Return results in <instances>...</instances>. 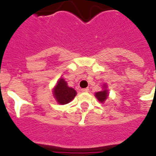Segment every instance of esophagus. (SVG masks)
<instances>
[{
    "label": "esophagus",
    "instance_id": "obj_1",
    "mask_svg": "<svg viewBox=\"0 0 156 156\" xmlns=\"http://www.w3.org/2000/svg\"><path fill=\"white\" fill-rule=\"evenodd\" d=\"M82 92H85V93H87V92H89V89H88V88H85V89H82Z\"/></svg>",
    "mask_w": 156,
    "mask_h": 156
}]
</instances>
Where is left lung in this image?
<instances>
[{
	"instance_id": "1",
	"label": "left lung",
	"mask_w": 156,
	"mask_h": 156,
	"mask_svg": "<svg viewBox=\"0 0 156 156\" xmlns=\"http://www.w3.org/2000/svg\"><path fill=\"white\" fill-rule=\"evenodd\" d=\"M94 95H95V98H97L100 102L103 103V102L107 100V98H108L109 95V90H107V84L104 83L103 86H102V90L96 92V93L94 94Z\"/></svg>"
}]
</instances>
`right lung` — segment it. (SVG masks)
I'll return each instance as SVG.
<instances>
[{
	"label": "right lung",
	"instance_id": "add662e5",
	"mask_svg": "<svg viewBox=\"0 0 156 156\" xmlns=\"http://www.w3.org/2000/svg\"><path fill=\"white\" fill-rule=\"evenodd\" d=\"M53 94L58 104L65 105L74 99L77 92L74 88L68 87L64 78H61L53 89Z\"/></svg>",
	"mask_w": 156,
	"mask_h": 156
}]
</instances>
